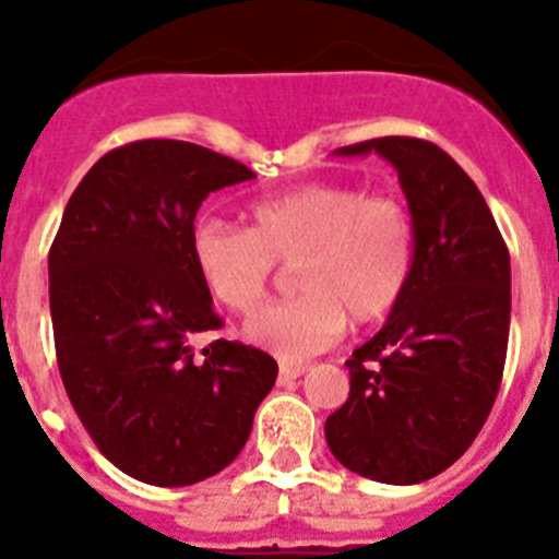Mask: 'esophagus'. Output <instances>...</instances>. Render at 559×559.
Segmentation results:
<instances>
[{"label": "esophagus", "instance_id": "34e87169", "mask_svg": "<svg viewBox=\"0 0 559 559\" xmlns=\"http://www.w3.org/2000/svg\"><path fill=\"white\" fill-rule=\"evenodd\" d=\"M305 364H283L280 367V383H288V380H296L299 374H305Z\"/></svg>", "mask_w": 559, "mask_h": 559}]
</instances>
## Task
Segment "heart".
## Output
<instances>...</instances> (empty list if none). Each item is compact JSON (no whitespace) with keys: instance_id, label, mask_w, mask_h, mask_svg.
<instances>
[{"instance_id":"b5f03b06","label":"heart","mask_w":559,"mask_h":559,"mask_svg":"<svg viewBox=\"0 0 559 559\" xmlns=\"http://www.w3.org/2000/svg\"><path fill=\"white\" fill-rule=\"evenodd\" d=\"M414 243V221L397 199L322 181L257 201L251 229L199 221L190 251L204 288L231 313L265 302L276 263H299L302 296L260 310L243 328L251 344L294 364L333 347L349 319H383L412 280Z\"/></svg>"}]
</instances>
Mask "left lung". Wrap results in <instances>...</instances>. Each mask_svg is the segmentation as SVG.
Here are the masks:
<instances>
[{
	"mask_svg": "<svg viewBox=\"0 0 559 559\" xmlns=\"http://www.w3.org/2000/svg\"><path fill=\"white\" fill-rule=\"evenodd\" d=\"M378 153L397 170L414 221V269L386 324L347 360L349 397L324 423L347 471L419 484L481 431L510 341V251L473 179L442 147L380 136L335 156Z\"/></svg>",
	"mask_w": 559,
	"mask_h": 559,
	"instance_id": "left-lung-1",
	"label": "left lung"
}]
</instances>
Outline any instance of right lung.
Masks as SVG:
<instances>
[{
	"mask_svg": "<svg viewBox=\"0 0 559 559\" xmlns=\"http://www.w3.org/2000/svg\"><path fill=\"white\" fill-rule=\"evenodd\" d=\"M254 179L240 162L179 140L108 151L83 176L49 249V313L58 369L103 456L156 487L204 481L235 462L276 360L218 338L192 263L201 201Z\"/></svg>",
	"mask_w": 559,
	"mask_h": 559,
	"instance_id": "add662e5",
	"label": "right lung"
}]
</instances>
